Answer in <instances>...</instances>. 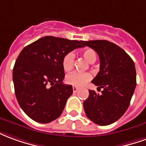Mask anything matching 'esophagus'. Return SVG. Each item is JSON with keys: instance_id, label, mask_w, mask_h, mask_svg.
<instances>
[{"instance_id": "esophagus-1", "label": "esophagus", "mask_w": 146, "mask_h": 146, "mask_svg": "<svg viewBox=\"0 0 146 146\" xmlns=\"http://www.w3.org/2000/svg\"><path fill=\"white\" fill-rule=\"evenodd\" d=\"M78 87H76V86H73V92H74V93H76V92L78 91Z\"/></svg>"}]
</instances>
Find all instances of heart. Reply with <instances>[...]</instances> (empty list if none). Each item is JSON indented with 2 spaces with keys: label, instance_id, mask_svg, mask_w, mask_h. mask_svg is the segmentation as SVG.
<instances>
[{
  "label": "heart",
  "instance_id": "heart-1",
  "mask_svg": "<svg viewBox=\"0 0 146 146\" xmlns=\"http://www.w3.org/2000/svg\"><path fill=\"white\" fill-rule=\"evenodd\" d=\"M82 54L89 63H94L97 59V55L94 49L92 48H86L82 52ZM75 61V54L73 52H68L64 55V58L62 60V67L64 70L66 71H71ZM92 76L90 73L85 72H72L67 76L66 80L69 84L73 85L74 86H82L87 83L91 79Z\"/></svg>",
  "mask_w": 146,
  "mask_h": 146
}]
</instances>
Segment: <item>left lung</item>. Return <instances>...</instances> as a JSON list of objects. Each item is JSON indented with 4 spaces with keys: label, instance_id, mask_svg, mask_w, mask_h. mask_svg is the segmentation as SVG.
<instances>
[{
    "label": "left lung",
    "instance_id": "left-lung-1",
    "mask_svg": "<svg viewBox=\"0 0 146 146\" xmlns=\"http://www.w3.org/2000/svg\"><path fill=\"white\" fill-rule=\"evenodd\" d=\"M99 56L100 71L92 82L101 94L89 90L83 102L86 115L100 126H107L123 116L130 105L136 87V70L133 60L119 46L106 40L84 42Z\"/></svg>",
    "mask_w": 146,
    "mask_h": 146
}]
</instances>
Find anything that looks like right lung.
Here are the masks:
<instances>
[{"label": "right lung", "mask_w": 146, "mask_h": 146, "mask_svg": "<svg viewBox=\"0 0 146 146\" xmlns=\"http://www.w3.org/2000/svg\"><path fill=\"white\" fill-rule=\"evenodd\" d=\"M85 47L84 41L45 36L23 48L13 68L15 94L23 111L33 120L48 123L62 114L71 85L63 83L65 54Z\"/></svg>", "instance_id": "add662e5"}]
</instances>
